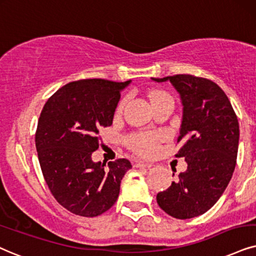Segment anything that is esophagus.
Masks as SVG:
<instances>
[{
	"label": "esophagus",
	"mask_w": 256,
	"mask_h": 256,
	"mask_svg": "<svg viewBox=\"0 0 256 256\" xmlns=\"http://www.w3.org/2000/svg\"><path fill=\"white\" fill-rule=\"evenodd\" d=\"M134 166L136 168H148V169H150L154 166H152L151 163H148V162H134Z\"/></svg>",
	"instance_id": "obj_1"
}]
</instances>
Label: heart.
I'll use <instances>...</instances> for the list:
<instances>
[{
    "label": "heart",
    "instance_id": "heart-1",
    "mask_svg": "<svg viewBox=\"0 0 256 256\" xmlns=\"http://www.w3.org/2000/svg\"><path fill=\"white\" fill-rule=\"evenodd\" d=\"M150 98H151V102H154L160 99H171V96L168 94V93L163 92V90H156V92L152 93ZM122 104H124V102H122V104L119 108H122ZM157 140H158L157 136L143 134V136H138V137H134L132 139L131 145L136 151L140 152V154H150L156 150Z\"/></svg>",
    "mask_w": 256,
    "mask_h": 256
}]
</instances>
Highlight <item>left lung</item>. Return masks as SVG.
Here are the masks:
<instances>
[{
	"mask_svg": "<svg viewBox=\"0 0 256 256\" xmlns=\"http://www.w3.org/2000/svg\"><path fill=\"white\" fill-rule=\"evenodd\" d=\"M170 82L183 106L176 157L188 168L164 192L157 203L168 215L188 220L204 214L218 202L230 182L236 166L240 128L232 106L221 87L212 80L177 74L151 78Z\"/></svg>",
	"mask_w": 256,
	"mask_h": 256,
	"instance_id": "1",
	"label": "left lung"
}]
</instances>
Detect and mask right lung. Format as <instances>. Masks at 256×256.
<instances>
[{"label": "right lung", "mask_w": 256, "mask_h": 256, "mask_svg": "<svg viewBox=\"0 0 256 256\" xmlns=\"http://www.w3.org/2000/svg\"><path fill=\"white\" fill-rule=\"evenodd\" d=\"M130 84L78 80L58 90L42 108L35 134L42 174L54 198L73 214L94 218L108 212L132 168L126 158L92 160L99 130L112 125L120 92Z\"/></svg>", "instance_id": "1"}]
</instances>
